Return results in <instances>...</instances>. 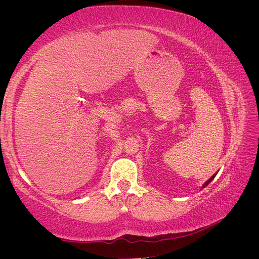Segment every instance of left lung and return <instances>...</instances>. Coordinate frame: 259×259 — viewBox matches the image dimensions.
I'll list each match as a JSON object with an SVG mask.
<instances>
[{
	"label": "left lung",
	"instance_id": "left-lung-1",
	"mask_svg": "<svg viewBox=\"0 0 259 259\" xmlns=\"http://www.w3.org/2000/svg\"><path fill=\"white\" fill-rule=\"evenodd\" d=\"M215 176H216V175H214V176H211V177H210V178H209V179L207 180V182H206V183H205L204 185H203V188H204L205 186H207V185H208V184H209V183L211 182V180H213V179H214V177H215Z\"/></svg>",
	"mask_w": 259,
	"mask_h": 259
}]
</instances>
